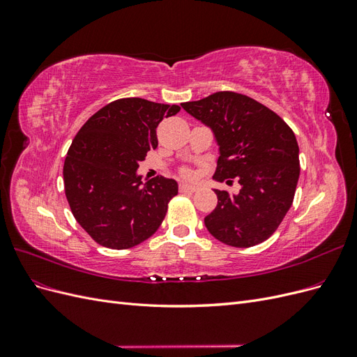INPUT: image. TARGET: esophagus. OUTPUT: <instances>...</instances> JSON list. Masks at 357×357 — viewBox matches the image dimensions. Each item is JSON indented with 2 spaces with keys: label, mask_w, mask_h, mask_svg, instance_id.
<instances>
[{
  "label": "esophagus",
  "mask_w": 357,
  "mask_h": 357,
  "mask_svg": "<svg viewBox=\"0 0 357 357\" xmlns=\"http://www.w3.org/2000/svg\"><path fill=\"white\" fill-rule=\"evenodd\" d=\"M199 186L197 185H188V183H181L180 185V192H197Z\"/></svg>",
  "instance_id": "esophagus-1"
}]
</instances>
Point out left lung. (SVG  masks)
Here are the masks:
<instances>
[{
  "label": "left lung",
  "instance_id": "left-lung-1",
  "mask_svg": "<svg viewBox=\"0 0 357 357\" xmlns=\"http://www.w3.org/2000/svg\"><path fill=\"white\" fill-rule=\"evenodd\" d=\"M208 126L219 146L214 177L238 178V193L214 189L218 207L204 219L208 232L232 247L268 240L294 202L299 178V147L282 117L250 96L215 92L183 102Z\"/></svg>",
  "mask_w": 357,
  "mask_h": 357
}]
</instances>
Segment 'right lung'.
I'll use <instances>...</instances> for the list:
<instances>
[{"mask_svg":"<svg viewBox=\"0 0 357 357\" xmlns=\"http://www.w3.org/2000/svg\"><path fill=\"white\" fill-rule=\"evenodd\" d=\"M178 105L122 98L89 117L63 162V185L75 220L92 238L123 250L150 238L177 195L176 180L146 183L137 174L149 150L158 147L156 128Z\"/></svg>","mask_w":357,"mask_h":357,"instance_id":"add662e5","label":"right lung"}]
</instances>
